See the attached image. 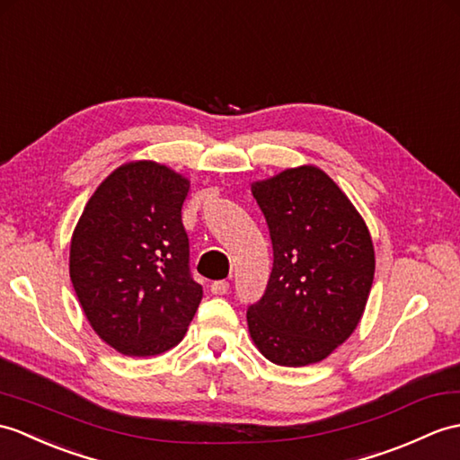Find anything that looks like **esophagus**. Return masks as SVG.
Segmentation results:
<instances>
[{
  "mask_svg": "<svg viewBox=\"0 0 460 460\" xmlns=\"http://www.w3.org/2000/svg\"><path fill=\"white\" fill-rule=\"evenodd\" d=\"M209 290H211V294H216V296H226L229 292V282H226V280L213 282Z\"/></svg>",
  "mask_w": 460,
  "mask_h": 460,
  "instance_id": "34e87169",
  "label": "esophagus"
}]
</instances>
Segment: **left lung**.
Masks as SVG:
<instances>
[{
  "mask_svg": "<svg viewBox=\"0 0 460 460\" xmlns=\"http://www.w3.org/2000/svg\"><path fill=\"white\" fill-rule=\"evenodd\" d=\"M274 264L247 323L254 347L280 367L327 358L355 333L375 280V244L358 209L315 164L256 180Z\"/></svg>",
  "mask_w": 460,
  "mask_h": 460,
  "instance_id": "obj_1",
  "label": "left lung"
}]
</instances>
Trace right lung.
<instances>
[{
	"label": "right lung",
	"mask_w": 460,
	"mask_h": 460,
	"mask_svg": "<svg viewBox=\"0 0 460 460\" xmlns=\"http://www.w3.org/2000/svg\"><path fill=\"white\" fill-rule=\"evenodd\" d=\"M190 178L155 160L117 166L70 239V280L103 343L156 357L184 339L204 290L190 279L181 206Z\"/></svg>",
	"instance_id": "add662e5"
}]
</instances>
